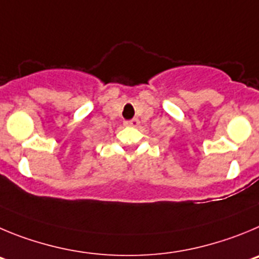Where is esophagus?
<instances>
[{"mask_svg":"<svg viewBox=\"0 0 259 259\" xmlns=\"http://www.w3.org/2000/svg\"><path fill=\"white\" fill-rule=\"evenodd\" d=\"M126 126H138L139 125V120L138 118H132V120H126L124 122Z\"/></svg>","mask_w":259,"mask_h":259,"instance_id":"esophagus-1","label":"esophagus"}]
</instances>
